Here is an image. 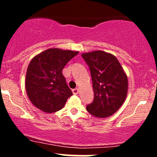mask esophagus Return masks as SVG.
I'll return each mask as SVG.
<instances>
[{
    "mask_svg": "<svg viewBox=\"0 0 157 157\" xmlns=\"http://www.w3.org/2000/svg\"><path fill=\"white\" fill-rule=\"evenodd\" d=\"M72 93H73V94L77 95V93H79V89L78 88L74 89V90H72Z\"/></svg>",
    "mask_w": 157,
    "mask_h": 157,
    "instance_id": "34e87169",
    "label": "esophagus"
}]
</instances>
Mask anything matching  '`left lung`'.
Masks as SVG:
<instances>
[{
    "label": "left lung",
    "instance_id": "obj_1",
    "mask_svg": "<svg viewBox=\"0 0 157 157\" xmlns=\"http://www.w3.org/2000/svg\"><path fill=\"white\" fill-rule=\"evenodd\" d=\"M81 56L90 67L94 93V99L86 109L97 118L111 116L126 99L127 75L116 57L108 52L94 51Z\"/></svg>",
    "mask_w": 157,
    "mask_h": 157
}]
</instances>
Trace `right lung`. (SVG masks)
<instances>
[{
  "mask_svg": "<svg viewBox=\"0 0 157 157\" xmlns=\"http://www.w3.org/2000/svg\"><path fill=\"white\" fill-rule=\"evenodd\" d=\"M78 52L48 48L36 55L26 71L25 86L29 100L42 112L61 110L73 95L62 70Z\"/></svg>",
  "mask_w": 157,
  "mask_h": 157,
  "instance_id": "1",
  "label": "right lung"
}]
</instances>
